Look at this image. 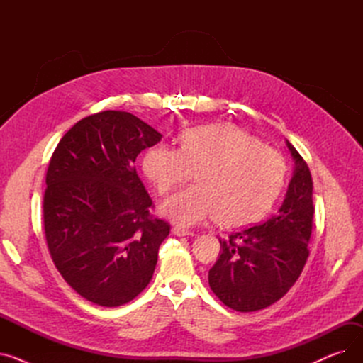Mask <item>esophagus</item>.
Instances as JSON below:
<instances>
[{
	"instance_id": "34e87169",
	"label": "esophagus",
	"mask_w": 363,
	"mask_h": 363,
	"mask_svg": "<svg viewBox=\"0 0 363 363\" xmlns=\"http://www.w3.org/2000/svg\"><path fill=\"white\" fill-rule=\"evenodd\" d=\"M172 233H174L177 237H194L196 235L193 231L184 230V228H179V226H175L174 230H172Z\"/></svg>"
}]
</instances>
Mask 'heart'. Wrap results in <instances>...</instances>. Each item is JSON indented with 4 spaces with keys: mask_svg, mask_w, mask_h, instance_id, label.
<instances>
[{
    "mask_svg": "<svg viewBox=\"0 0 363 363\" xmlns=\"http://www.w3.org/2000/svg\"><path fill=\"white\" fill-rule=\"evenodd\" d=\"M181 147H150L143 170L157 191L166 194L199 169L194 186L170 196L162 212L181 226L220 216L225 226L249 225L269 212L285 179V162L277 150L257 143L233 123L185 130Z\"/></svg>",
    "mask_w": 363,
    "mask_h": 363,
    "instance_id": "b5f03b06",
    "label": "heart"
}]
</instances>
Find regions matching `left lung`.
I'll use <instances>...</instances> for the list:
<instances>
[{
  "instance_id": "8db88e82",
  "label": "left lung",
  "mask_w": 363,
  "mask_h": 363,
  "mask_svg": "<svg viewBox=\"0 0 363 363\" xmlns=\"http://www.w3.org/2000/svg\"><path fill=\"white\" fill-rule=\"evenodd\" d=\"M293 177L278 212L266 222L219 240L220 256L208 271V285L225 306L256 312L287 294L309 257L313 220L311 170L287 141Z\"/></svg>"
}]
</instances>
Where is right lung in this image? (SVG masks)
Returning <instances> with one entry per match:
<instances>
[{
    "label": "right lung",
    "instance_id": "obj_1",
    "mask_svg": "<svg viewBox=\"0 0 363 363\" xmlns=\"http://www.w3.org/2000/svg\"><path fill=\"white\" fill-rule=\"evenodd\" d=\"M162 133L128 111L79 121L47 170L44 230L65 281L88 301L118 308L152 278L170 226L150 216L152 201L133 169Z\"/></svg>",
    "mask_w": 363,
    "mask_h": 363
}]
</instances>
